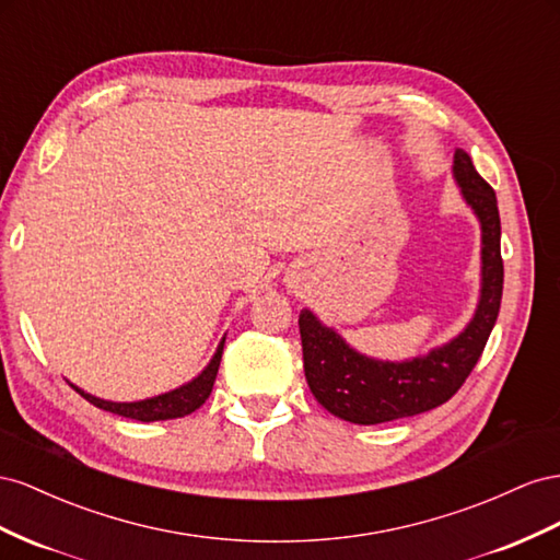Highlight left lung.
Instances as JSON below:
<instances>
[{
  "mask_svg": "<svg viewBox=\"0 0 560 560\" xmlns=\"http://www.w3.org/2000/svg\"><path fill=\"white\" fill-rule=\"evenodd\" d=\"M453 173L462 187V197L481 220L483 232L481 302L465 332L445 347L429 351L427 357L389 363L359 354L345 345L338 332L318 324L310 310L300 314L307 385L318 404L347 422H392L445 404L471 375L498 322L504 283L498 197L478 175L467 152H455Z\"/></svg>",
  "mask_w": 560,
  "mask_h": 560,
  "instance_id": "1",
  "label": "left lung"
}]
</instances>
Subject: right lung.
<instances>
[{
  "label": "right lung",
  "instance_id": "add662e5",
  "mask_svg": "<svg viewBox=\"0 0 560 560\" xmlns=\"http://www.w3.org/2000/svg\"><path fill=\"white\" fill-rule=\"evenodd\" d=\"M222 345L220 342L215 357L211 359V363L206 365L203 373L199 377H195L191 382H187L185 387L173 389L168 394L154 396V398H145V401H136V404H115V401H103V398H95L82 389H74L82 394L89 404H93L95 408H103L107 412L121 415V418L129 420H138V422H159V420H175V418H185V415L195 412L197 408H201L206 404V398L211 396L213 382L220 369V359H222Z\"/></svg>",
  "mask_w": 560,
  "mask_h": 560
}]
</instances>
